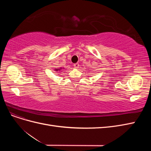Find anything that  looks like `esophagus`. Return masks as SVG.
<instances>
[{"label": "esophagus", "mask_w": 151, "mask_h": 151, "mask_svg": "<svg viewBox=\"0 0 151 151\" xmlns=\"http://www.w3.org/2000/svg\"><path fill=\"white\" fill-rule=\"evenodd\" d=\"M79 66V64L78 63H74V67L75 68H78Z\"/></svg>", "instance_id": "34e87169"}]
</instances>
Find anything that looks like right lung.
I'll return each mask as SVG.
<instances>
[{"instance_id": "1", "label": "right lung", "mask_w": 151, "mask_h": 151, "mask_svg": "<svg viewBox=\"0 0 151 151\" xmlns=\"http://www.w3.org/2000/svg\"><path fill=\"white\" fill-rule=\"evenodd\" d=\"M61 70V68H59V69H57V68H56V71H58V70Z\"/></svg>"}]
</instances>
